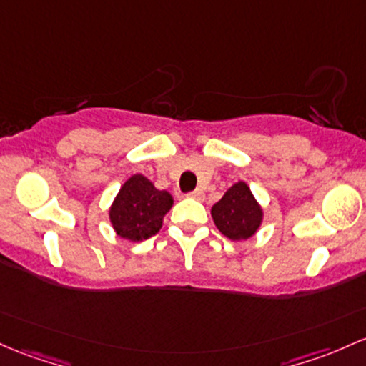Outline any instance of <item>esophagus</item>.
Returning a JSON list of instances; mask_svg holds the SVG:
<instances>
[{
    "instance_id": "1",
    "label": "esophagus",
    "mask_w": 366,
    "mask_h": 366,
    "mask_svg": "<svg viewBox=\"0 0 366 366\" xmlns=\"http://www.w3.org/2000/svg\"><path fill=\"white\" fill-rule=\"evenodd\" d=\"M187 196H189V198H194V199H203L204 198V192L202 189H196V191H191Z\"/></svg>"
}]
</instances>
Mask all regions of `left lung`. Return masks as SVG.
Masks as SVG:
<instances>
[{
    "label": "left lung",
    "mask_w": 366,
    "mask_h": 366,
    "mask_svg": "<svg viewBox=\"0 0 366 366\" xmlns=\"http://www.w3.org/2000/svg\"><path fill=\"white\" fill-rule=\"evenodd\" d=\"M217 229L229 239H247L262 222V208L244 182L229 187L220 202L212 207Z\"/></svg>",
    "instance_id": "8db88e82"
}]
</instances>
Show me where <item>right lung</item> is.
Listing matches in <instances>:
<instances>
[{
  "label": "right lung",
  "mask_w": 366,
  "mask_h": 366,
  "mask_svg": "<svg viewBox=\"0 0 366 366\" xmlns=\"http://www.w3.org/2000/svg\"><path fill=\"white\" fill-rule=\"evenodd\" d=\"M172 204L170 192L156 189L144 175H132L111 207L112 227L124 239L142 242L162 229L163 217Z\"/></svg>",
  "instance_id": "1"
}]
</instances>
